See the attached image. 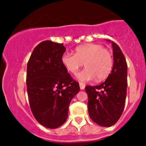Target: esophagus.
<instances>
[{"instance_id": "obj_1", "label": "esophagus", "mask_w": 146, "mask_h": 146, "mask_svg": "<svg viewBox=\"0 0 146 146\" xmlns=\"http://www.w3.org/2000/svg\"><path fill=\"white\" fill-rule=\"evenodd\" d=\"M85 86H86V85H85L84 83H82V82H80V88L81 90H83V89L85 88Z\"/></svg>"}]
</instances>
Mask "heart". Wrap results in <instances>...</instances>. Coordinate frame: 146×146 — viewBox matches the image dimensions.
Wrapping results in <instances>:
<instances>
[{"label": "heart", "mask_w": 146, "mask_h": 146, "mask_svg": "<svg viewBox=\"0 0 146 146\" xmlns=\"http://www.w3.org/2000/svg\"><path fill=\"white\" fill-rule=\"evenodd\" d=\"M63 65L72 74H76L83 64L86 69L77 74L82 82L96 79L101 81L111 73L114 64L113 55L110 50L99 44H87L77 47L75 53L66 52L61 57Z\"/></svg>", "instance_id": "heart-1"}]
</instances>
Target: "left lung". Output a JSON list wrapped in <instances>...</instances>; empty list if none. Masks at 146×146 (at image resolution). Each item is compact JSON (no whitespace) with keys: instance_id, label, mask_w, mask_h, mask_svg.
Segmentation results:
<instances>
[{"instance_id":"8db88e82","label":"left lung","mask_w":146,"mask_h":146,"mask_svg":"<svg viewBox=\"0 0 146 146\" xmlns=\"http://www.w3.org/2000/svg\"><path fill=\"white\" fill-rule=\"evenodd\" d=\"M114 64L111 73L102 84L85 88L88 94L89 116L104 127L116 123L123 111L127 89V64L119 46L112 42Z\"/></svg>"}]
</instances>
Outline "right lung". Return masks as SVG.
Wrapping results in <instances>:
<instances>
[{"instance_id": "obj_1", "label": "right lung", "mask_w": 146, "mask_h": 146, "mask_svg": "<svg viewBox=\"0 0 146 146\" xmlns=\"http://www.w3.org/2000/svg\"><path fill=\"white\" fill-rule=\"evenodd\" d=\"M63 44L44 41L35 47L27 64L28 100L34 118L40 124L55 129L64 124L72 98L80 91L63 65Z\"/></svg>"}]
</instances>
